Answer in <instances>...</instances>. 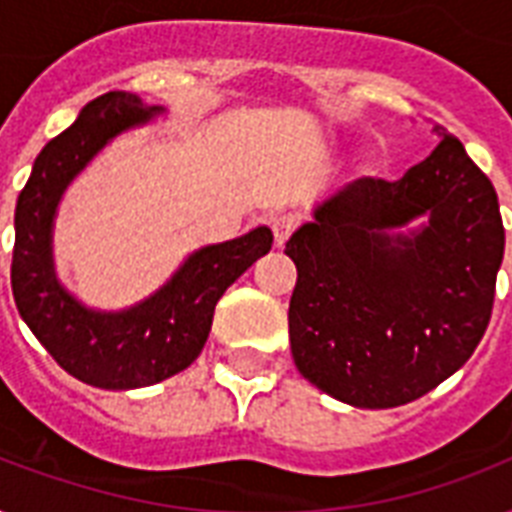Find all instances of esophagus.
<instances>
[{
    "instance_id": "esophagus-1",
    "label": "esophagus",
    "mask_w": 512,
    "mask_h": 512,
    "mask_svg": "<svg viewBox=\"0 0 512 512\" xmlns=\"http://www.w3.org/2000/svg\"><path fill=\"white\" fill-rule=\"evenodd\" d=\"M297 225H300V217L292 215V212H281L271 220V231H273V241H276V247H284L289 241V236L297 231Z\"/></svg>"
}]
</instances>
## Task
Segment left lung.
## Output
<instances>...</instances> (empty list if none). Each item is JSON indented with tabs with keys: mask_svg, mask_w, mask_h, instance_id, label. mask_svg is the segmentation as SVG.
<instances>
[{
	"mask_svg": "<svg viewBox=\"0 0 512 512\" xmlns=\"http://www.w3.org/2000/svg\"><path fill=\"white\" fill-rule=\"evenodd\" d=\"M401 180L361 177L287 241L292 358L337 401L390 409L460 369L492 319L505 255L500 201L454 135ZM420 214L412 237L390 234Z\"/></svg>",
	"mask_w": 512,
	"mask_h": 512,
	"instance_id": "1",
	"label": "left lung"
}]
</instances>
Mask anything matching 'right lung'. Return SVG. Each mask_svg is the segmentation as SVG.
Instances as JSON below:
<instances>
[{
  "mask_svg": "<svg viewBox=\"0 0 512 512\" xmlns=\"http://www.w3.org/2000/svg\"><path fill=\"white\" fill-rule=\"evenodd\" d=\"M156 114L159 108H146L130 92L90 100L36 156L15 207V305L47 353L95 388H143L191 366L207 342L217 300L273 244L268 228H255L241 239L199 249L167 287L124 313L87 311L60 287L52 273L50 231L66 185L108 140Z\"/></svg>",
  "mask_w": 512,
  "mask_h": 512,
  "instance_id": "add662e5",
  "label": "right lung"
}]
</instances>
